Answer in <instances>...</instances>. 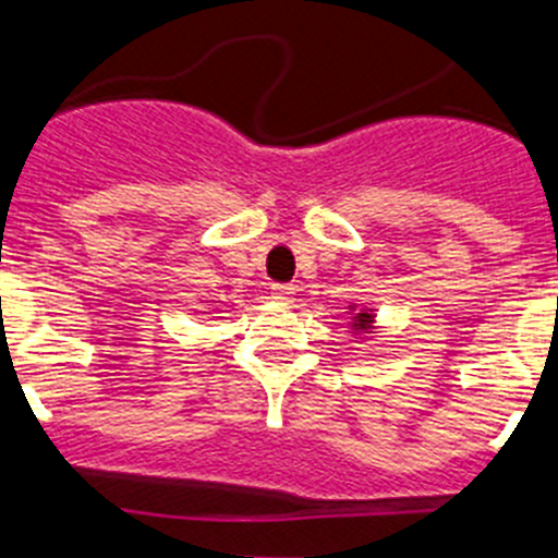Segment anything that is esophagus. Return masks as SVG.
Returning a JSON list of instances; mask_svg holds the SVG:
<instances>
[{"label":"esophagus","instance_id":"1","mask_svg":"<svg viewBox=\"0 0 558 558\" xmlns=\"http://www.w3.org/2000/svg\"><path fill=\"white\" fill-rule=\"evenodd\" d=\"M270 290H274V299H279V302H288L290 295H293V288H290V284H282V282L270 284Z\"/></svg>","mask_w":558,"mask_h":558}]
</instances>
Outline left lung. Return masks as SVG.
<instances>
[{
	"label": "left lung",
	"mask_w": 558,
	"mask_h": 558,
	"mask_svg": "<svg viewBox=\"0 0 558 558\" xmlns=\"http://www.w3.org/2000/svg\"><path fill=\"white\" fill-rule=\"evenodd\" d=\"M368 322H372V315L360 313V315H357V322H354V327H357V329H366Z\"/></svg>",
	"instance_id": "left-lung-1"
}]
</instances>
